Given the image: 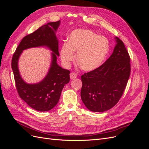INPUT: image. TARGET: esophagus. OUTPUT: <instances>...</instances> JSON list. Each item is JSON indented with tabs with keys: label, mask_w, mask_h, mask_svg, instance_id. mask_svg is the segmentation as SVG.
I'll list each match as a JSON object with an SVG mask.
<instances>
[{
	"label": "esophagus",
	"mask_w": 149,
	"mask_h": 149,
	"mask_svg": "<svg viewBox=\"0 0 149 149\" xmlns=\"http://www.w3.org/2000/svg\"><path fill=\"white\" fill-rule=\"evenodd\" d=\"M76 78H77V74H76V73H74V72H73V73H70V78L71 79H74Z\"/></svg>",
	"instance_id": "esophagus-1"
}]
</instances>
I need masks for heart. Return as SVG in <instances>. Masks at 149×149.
I'll return each instance as SVG.
<instances>
[{"instance_id": "heart-1", "label": "heart", "mask_w": 149, "mask_h": 149, "mask_svg": "<svg viewBox=\"0 0 149 149\" xmlns=\"http://www.w3.org/2000/svg\"><path fill=\"white\" fill-rule=\"evenodd\" d=\"M109 49V43L104 36L97 35L91 30L78 29L72 31L68 43L61 49V58L68 65L74 59L81 69L90 71L100 66L106 58Z\"/></svg>"}]
</instances>
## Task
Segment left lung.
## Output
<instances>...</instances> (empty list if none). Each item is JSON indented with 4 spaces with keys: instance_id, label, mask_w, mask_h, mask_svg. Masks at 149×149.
<instances>
[{
    "instance_id": "1",
    "label": "left lung",
    "mask_w": 149,
    "mask_h": 149,
    "mask_svg": "<svg viewBox=\"0 0 149 149\" xmlns=\"http://www.w3.org/2000/svg\"><path fill=\"white\" fill-rule=\"evenodd\" d=\"M117 44L111 56L97 68L81 76V97L88 109L104 112L114 107L123 95L130 74V58L123 42Z\"/></svg>"
}]
</instances>
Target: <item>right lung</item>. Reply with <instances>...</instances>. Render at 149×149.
<instances>
[{
	"label": "right lung",
	"mask_w": 149,
	"mask_h": 149,
	"mask_svg": "<svg viewBox=\"0 0 149 149\" xmlns=\"http://www.w3.org/2000/svg\"><path fill=\"white\" fill-rule=\"evenodd\" d=\"M60 24V20L49 22L26 35L12 56L11 65L17 93L30 107L38 111L53 109L59 101L65 85L70 81V71L63 69L56 63V56H59V52L55 31ZM40 46H47L53 52L51 69L42 82L34 85L26 84L19 74L17 60L24 49Z\"/></svg>",
	"instance_id": "1"
}]
</instances>
